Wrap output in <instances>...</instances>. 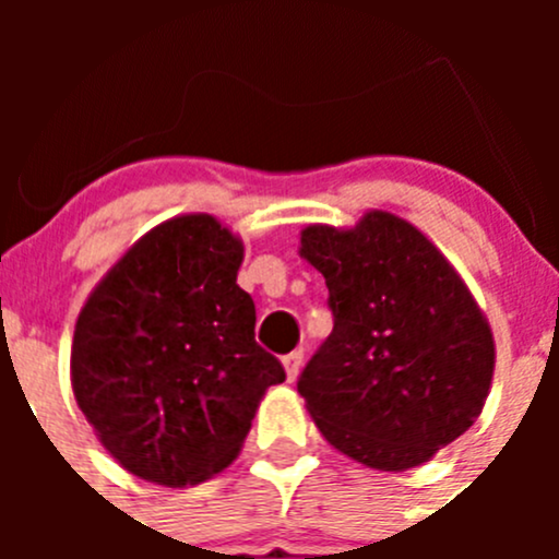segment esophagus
<instances>
[{
  "instance_id": "1",
  "label": "esophagus",
  "mask_w": 559,
  "mask_h": 559,
  "mask_svg": "<svg viewBox=\"0 0 559 559\" xmlns=\"http://www.w3.org/2000/svg\"><path fill=\"white\" fill-rule=\"evenodd\" d=\"M300 368H302V352H292V354H286V357H284L286 379L295 381V379H297V373H300Z\"/></svg>"
}]
</instances>
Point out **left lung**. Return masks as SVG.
I'll return each instance as SVG.
<instances>
[{
  "label": "left lung",
  "instance_id": "obj_1",
  "mask_svg": "<svg viewBox=\"0 0 559 559\" xmlns=\"http://www.w3.org/2000/svg\"><path fill=\"white\" fill-rule=\"evenodd\" d=\"M300 257L324 275L335 319L297 381L326 443L408 471L456 441L489 394L495 341L452 262L386 211L352 229L311 224Z\"/></svg>",
  "mask_w": 559,
  "mask_h": 559
}]
</instances>
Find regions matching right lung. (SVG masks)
Masks as SVG:
<instances>
[{"instance_id":"obj_1","label":"right lung","mask_w":559,"mask_h":559,"mask_svg":"<svg viewBox=\"0 0 559 559\" xmlns=\"http://www.w3.org/2000/svg\"><path fill=\"white\" fill-rule=\"evenodd\" d=\"M243 240L207 213L145 233L81 308L78 408L123 471L189 487L233 465L267 386L286 379L253 341L238 286Z\"/></svg>"}]
</instances>
